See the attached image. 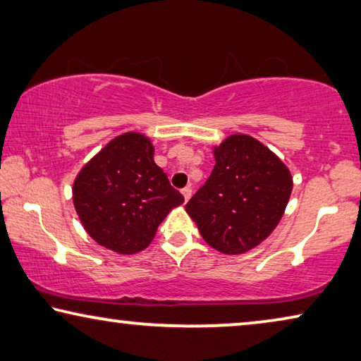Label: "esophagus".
Returning a JSON list of instances; mask_svg holds the SVG:
<instances>
[{"label":"esophagus","instance_id":"obj_1","mask_svg":"<svg viewBox=\"0 0 361 361\" xmlns=\"http://www.w3.org/2000/svg\"><path fill=\"white\" fill-rule=\"evenodd\" d=\"M180 192H182V195H184V200L189 202V198L192 197V189H190V187H185V189H182Z\"/></svg>","mask_w":361,"mask_h":361}]
</instances>
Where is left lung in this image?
<instances>
[{
    "label": "left lung",
    "instance_id": "8db88e82",
    "mask_svg": "<svg viewBox=\"0 0 361 361\" xmlns=\"http://www.w3.org/2000/svg\"><path fill=\"white\" fill-rule=\"evenodd\" d=\"M215 168L185 212L218 252L244 254L267 239L288 205L293 177L250 135L233 133L213 146Z\"/></svg>",
    "mask_w": 361,
    "mask_h": 361
}]
</instances>
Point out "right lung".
Wrapping results in <instances>:
<instances>
[{"label": "right lung", "mask_w": 361, "mask_h": 361, "mask_svg": "<svg viewBox=\"0 0 361 361\" xmlns=\"http://www.w3.org/2000/svg\"><path fill=\"white\" fill-rule=\"evenodd\" d=\"M73 203L94 241L133 255L148 247L161 221L184 203V197L154 163L151 140L140 132H125L78 172Z\"/></svg>", "instance_id": "right-lung-1"}]
</instances>
